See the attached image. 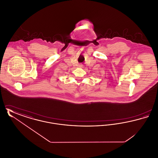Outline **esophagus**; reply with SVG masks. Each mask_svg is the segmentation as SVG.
<instances>
[{"mask_svg": "<svg viewBox=\"0 0 158 158\" xmlns=\"http://www.w3.org/2000/svg\"><path fill=\"white\" fill-rule=\"evenodd\" d=\"M79 67H81H81H82L83 64H79Z\"/></svg>", "mask_w": 158, "mask_h": 158, "instance_id": "esophagus-1", "label": "esophagus"}]
</instances>
